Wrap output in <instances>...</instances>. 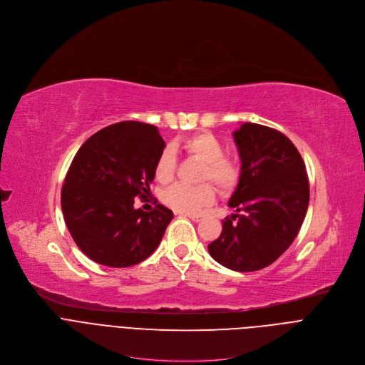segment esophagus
<instances>
[{
	"label": "esophagus",
	"mask_w": 365,
	"mask_h": 365,
	"mask_svg": "<svg viewBox=\"0 0 365 365\" xmlns=\"http://www.w3.org/2000/svg\"><path fill=\"white\" fill-rule=\"evenodd\" d=\"M186 217L190 218V220L195 221V222H199V221L202 220V215H200V214H186Z\"/></svg>",
	"instance_id": "obj_1"
}]
</instances>
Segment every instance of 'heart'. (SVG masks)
Listing matches in <instances>:
<instances>
[{
  "instance_id": "b5f03b06",
  "label": "heart",
  "mask_w": 365,
  "mask_h": 365,
  "mask_svg": "<svg viewBox=\"0 0 365 365\" xmlns=\"http://www.w3.org/2000/svg\"><path fill=\"white\" fill-rule=\"evenodd\" d=\"M180 145L189 155L203 163L199 178L200 182L211 180L222 192H230L238 185L241 176L240 163L224 154V143L217 135L207 131L197 133L185 138ZM175 153L170 148H166L155 160V179L160 183H169L175 176ZM214 197L215 190L210 183H202L197 186L176 183L163 195V200L168 206L183 214L200 212L203 207L214 202Z\"/></svg>"
}]
</instances>
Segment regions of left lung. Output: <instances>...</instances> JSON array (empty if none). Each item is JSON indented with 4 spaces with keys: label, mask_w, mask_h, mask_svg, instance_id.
Segmentation results:
<instances>
[{
    "label": "left lung",
    "mask_w": 365,
    "mask_h": 365,
    "mask_svg": "<svg viewBox=\"0 0 365 365\" xmlns=\"http://www.w3.org/2000/svg\"><path fill=\"white\" fill-rule=\"evenodd\" d=\"M241 176L228 205L235 214L207 245L211 257L234 272L262 270L290 247L309 205L303 159L280 131L244 123L234 131Z\"/></svg>",
    "instance_id": "8db88e82"
}]
</instances>
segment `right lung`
<instances>
[{"instance_id": "add662e5", "label": "right lung", "mask_w": 365, "mask_h": 365, "mask_svg": "<svg viewBox=\"0 0 365 365\" xmlns=\"http://www.w3.org/2000/svg\"><path fill=\"white\" fill-rule=\"evenodd\" d=\"M165 147L158 127L123 121L91 135L75 154L62 211L76 245L95 263L130 267L159 247L173 212L160 203L150 212L135 210L134 197L150 195Z\"/></svg>"}]
</instances>
